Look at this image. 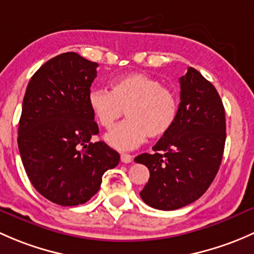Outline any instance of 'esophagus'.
<instances>
[{
	"mask_svg": "<svg viewBox=\"0 0 254 254\" xmlns=\"http://www.w3.org/2000/svg\"><path fill=\"white\" fill-rule=\"evenodd\" d=\"M133 160V156L129 155V154H121V161L125 164L130 163Z\"/></svg>",
	"mask_w": 254,
	"mask_h": 254,
	"instance_id": "obj_1",
	"label": "esophagus"
}]
</instances>
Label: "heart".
Masks as SVG:
<instances>
[{"mask_svg": "<svg viewBox=\"0 0 254 254\" xmlns=\"http://www.w3.org/2000/svg\"><path fill=\"white\" fill-rule=\"evenodd\" d=\"M88 104L96 121L110 129L126 110L128 119L108 133L117 150H132L148 137L160 138L175 125L179 99L172 89L145 73H129L111 83V90L91 89Z\"/></svg>", "mask_w": 254, "mask_h": 254, "instance_id": "b5f03b06", "label": "heart"}]
</instances>
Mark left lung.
Returning a JSON list of instances; mask_svg holds the SVG:
<instances>
[{"instance_id": "left-lung-1", "label": "left lung", "mask_w": 254, "mask_h": 254, "mask_svg": "<svg viewBox=\"0 0 254 254\" xmlns=\"http://www.w3.org/2000/svg\"><path fill=\"white\" fill-rule=\"evenodd\" d=\"M181 103L171 129L135 163L150 172L140 192L145 204L175 210L198 198L215 179L226 139L225 109L215 87L190 67L180 78Z\"/></svg>"}]
</instances>
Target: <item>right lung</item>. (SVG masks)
<instances>
[{
  "label": "right lung",
  "instance_id": "add662e5",
  "mask_svg": "<svg viewBox=\"0 0 254 254\" xmlns=\"http://www.w3.org/2000/svg\"><path fill=\"white\" fill-rule=\"evenodd\" d=\"M96 62L66 52L44 64L31 77L23 99L18 148L31 185L52 203L88 202L103 175L120 163L104 142L88 104Z\"/></svg>",
  "mask_w": 254,
  "mask_h": 254
}]
</instances>
